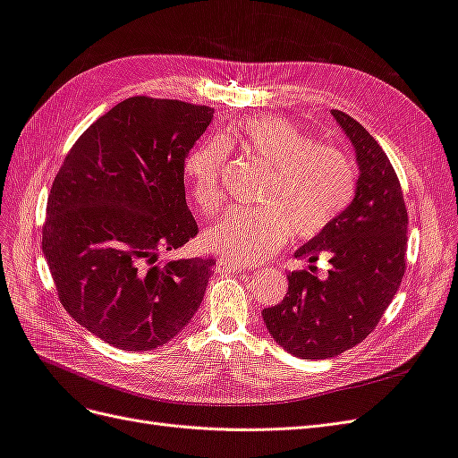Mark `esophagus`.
Here are the masks:
<instances>
[{"label": "esophagus", "instance_id": "esophagus-1", "mask_svg": "<svg viewBox=\"0 0 458 458\" xmlns=\"http://www.w3.org/2000/svg\"><path fill=\"white\" fill-rule=\"evenodd\" d=\"M216 266H217V271H221V273H234V271H250V269H252V266H250V263H234V261L227 259V258H219V259L216 261Z\"/></svg>", "mask_w": 458, "mask_h": 458}]
</instances>
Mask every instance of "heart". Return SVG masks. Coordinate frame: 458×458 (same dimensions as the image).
Instances as JSON below:
<instances>
[{
	"label": "heart",
	"instance_id": "heart-1",
	"mask_svg": "<svg viewBox=\"0 0 458 458\" xmlns=\"http://www.w3.org/2000/svg\"><path fill=\"white\" fill-rule=\"evenodd\" d=\"M229 148L266 165L254 192L258 206L233 208L204 233V244L231 261L261 259L286 241L288 231L313 237L355 195V165L342 150L317 145L284 118L246 116L185 155V183L202 214H214L221 204L219 177Z\"/></svg>",
	"mask_w": 458,
	"mask_h": 458
}]
</instances>
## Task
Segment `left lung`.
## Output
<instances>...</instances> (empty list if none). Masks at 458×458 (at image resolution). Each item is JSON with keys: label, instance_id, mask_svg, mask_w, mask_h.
<instances>
[{"label": "left lung", "instance_id": "1", "mask_svg": "<svg viewBox=\"0 0 458 458\" xmlns=\"http://www.w3.org/2000/svg\"><path fill=\"white\" fill-rule=\"evenodd\" d=\"M359 165L353 200L328 227L300 246L308 269L288 275L279 306L261 311L273 340L301 359H328L363 342L390 306L405 273L407 208L399 179L377 140L342 110H330ZM333 267L325 280L312 263Z\"/></svg>", "mask_w": 458, "mask_h": 458}]
</instances>
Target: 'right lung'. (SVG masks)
<instances>
[{
    "label": "right lung",
    "mask_w": 458,
    "mask_h": 458,
    "mask_svg": "<svg viewBox=\"0 0 458 458\" xmlns=\"http://www.w3.org/2000/svg\"><path fill=\"white\" fill-rule=\"evenodd\" d=\"M214 108L130 97L80 135L55 177L41 250L74 321L123 352L155 350L199 310L216 261H160L199 233L183 160Z\"/></svg>",
    "instance_id": "add662e5"
}]
</instances>
